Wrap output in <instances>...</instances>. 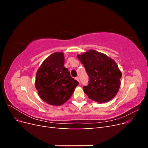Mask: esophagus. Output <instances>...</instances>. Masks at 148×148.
I'll return each mask as SVG.
<instances>
[{
    "label": "esophagus",
    "mask_w": 148,
    "mask_h": 148,
    "mask_svg": "<svg viewBox=\"0 0 148 148\" xmlns=\"http://www.w3.org/2000/svg\"><path fill=\"white\" fill-rule=\"evenodd\" d=\"M75 79H77V81H78V82L79 83V78H78V77H76V78H75Z\"/></svg>",
    "instance_id": "obj_1"
}]
</instances>
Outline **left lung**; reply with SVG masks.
<instances>
[{
    "instance_id": "left-lung-1",
    "label": "left lung",
    "mask_w": 148,
    "mask_h": 148,
    "mask_svg": "<svg viewBox=\"0 0 148 148\" xmlns=\"http://www.w3.org/2000/svg\"><path fill=\"white\" fill-rule=\"evenodd\" d=\"M77 57L89 78L88 84L83 87L89 99L99 103L113 99L120 88L122 77L116 62L104 53L95 50H89Z\"/></svg>"
}]
</instances>
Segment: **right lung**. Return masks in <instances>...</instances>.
I'll list each match as a JSON object with an SVG mask.
<instances>
[{
	"mask_svg": "<svg viewBox=\"0 0 148 148\" xmlns=\"http://www.w3.org/2000/svg\"><path fill=\"white\" fill-rule=\"evenodd\" d=\"M64 61L63 53L55 52L44 60L37 71L36 88L39 97L49 104H64L79 84L64 66Z\"/></svg>",
	"mask_w": 148,
	"mask_h": 148,
	"instance_id": "add662e5",
	"label": "right lung"
}]
</instances>
